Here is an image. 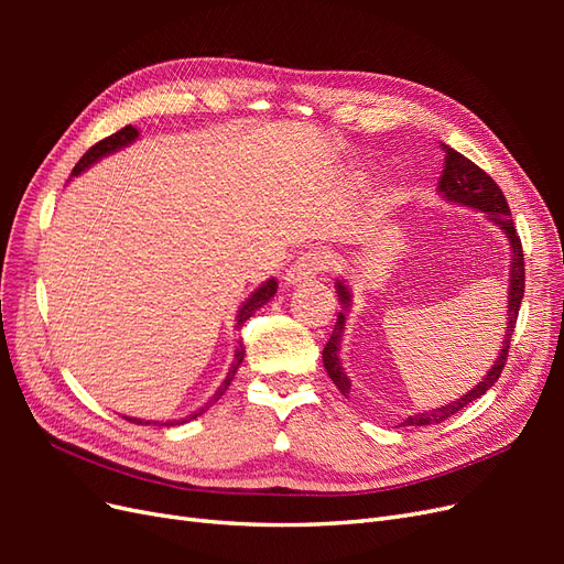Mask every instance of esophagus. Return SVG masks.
Returning a JSON list of instances; mask_svg holds the SVG:
<instances>
[{"label": "esophagus", "instance_id": "34e87169", "mask_svg": "<svg viewBox=\"0 0 564 564\" xmlns=\"http://www.w3.org/2000/svg\"><path fill=\"white\" fill-rule=\"evenodd\" d=\"M329 268V256L319 251H308L296 259V263L284 272V284L286 286H301L313 282L322 270Z\"/></svg>", "mask_w": 564, "mask_h": 564}]
</instances>
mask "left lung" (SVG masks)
<instances>
[{
    "instance_id": "left-lung-1",
    "label": "left lung",
    "mask_w": 564,
    "mask_h": 564,
    "mask_svg": "<svg viewBox=\"0 0 564 564\" xmlns=\"http://www.w3.org/2000/svg\"><path fill=\"white\" fill-rule=\"evenodd\" d=\"M445 150V169H442V176L437 183V193L445 197L447 202L454 204H464V207H470L475 212H482L489 216V220L494 226H499L503 230V235L508 237L510 245V270H508V311H506V332H503V340H501V350L494 360L491 369L485 373V379L477 383L473 390H468L466 395H460L456 400H452L449 404H442L435 409H429V412H419L414 416L404 419L400 425H435L442 423L445 419L454 416L456 412H460L466 404H470L473 400L482 398L485 392L499 381L506 357H508V348H510V336L516 332V322H518V311L522 303V294H524V259H522V245L520 237L516 232L513 218H510V209L508 202L501 193V187L491 181V176H487L480 166L473 164L468 158L460 155L454 148L442 145ZM336 294L340 301V311L334 324L332 338L327 340V346L322 350V362L324 369H327L329 379L334 381V386L340 390V395H350V379L348 373L344 371V362H340V344H344V332H346V319L350 313V289L344 280H336Z\"/></svg>"
}]
</instances>
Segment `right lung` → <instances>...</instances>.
Segmentation results:
<instances>
[{"instance_id": "add662e5", "label": "right lung", "mask_w": 564, "mask_h": 564, "mask_svg": "<svg viewBox=\"0 0 564 564\" xmlns=\"http://www.w3.org/2000/svg\"><path fill=\"white\" fill-rule=\"evenodd\" d=\"M135 139H139V131H135L131 124L129 127H124V129H119L117 133H112V135H108V139H104V141H98L96 145H91L87 152H84L82 155V160L75 164V169H73V176H79L82 172H87V169L91 166V164H96L98 160H104V158H108V155H112V152H117V150H122V148H127V145H131ZM278 294V280L275 278H270V280H265L259 289H253L251 292V296L240 305V311H237V317H235V327L240 329L242 324L259 311V308H263V305ZM242 360H245V346L242 344H237V348H235V360H232V365H230V369H228V377L224 379V383L218 386V390L214 392V395L209 398V402L204 404V406H199L197 412H193L191 416H185V419H178V421H164V423H160V421H143V419H131V416H124L127 421H133V423H139V425H181V423H187V421H193V419H197V416H202L204 412H207V409L216 402V400H220V395H224V392L228 390V386H230V381L235 379V373H237V369H240V365H242Z\"/></svg>"}]
</instances>
